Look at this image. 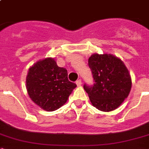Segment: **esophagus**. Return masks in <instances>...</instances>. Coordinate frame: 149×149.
Wrapping results in <instances>:
<instances>
[{
    "label": "esophagus",
    "instance_id": "obj_1",
    "mask_svg": "<svg viewBox=\"0 0 149 149\" xmlns=\"http://www.w3.org/2000/svg\"><path fill=\"white\" fill-rule=\"evenodd\" d=\"M82 84V82H81V79H78L77 81V86H80Z\"/></svg>",
    "mask_w": 149,
    "mask_h": 149
}]
</instances>
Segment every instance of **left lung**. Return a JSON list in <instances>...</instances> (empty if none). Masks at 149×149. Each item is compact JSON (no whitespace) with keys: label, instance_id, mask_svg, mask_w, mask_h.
<instances>
[{"label":"left lung","instance_id":"8db88e82","mask_svg":"<svg viewBox=\"0 0 149 149\" xmlns=\"http://www.w3.org/2000/svg\"><path fill=\"white\" fill-rule=\"evenodd\" d=\"M94 79L93 86L84 84L91 104L99 111L115 110L129 95L132 78L120 58L111 54L91 55L88 59Z\"/></svg>","mask_w":149,"mask_h":149}]
</instances>
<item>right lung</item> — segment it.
I'll list each match as a JSON object with an SVG mask.
<instances>
[{
    "label": "right lung",
    "mask_w": 149,
    "mask_h": 149,
    "mask_svg": "<svg viewBox=\"0 0 149 149\" xmlns=\"http://www.w3.org/2000/svg\"><path fill=\"white\" fill-rule=\"evenodd\" d=\"M76 86L68 79L67 70L58 66L51 57L31 65L26 77L29 97L46 111H56L65 104Z\"/></svg>",
    "instance_id": "1"
}]
</instances>
